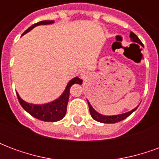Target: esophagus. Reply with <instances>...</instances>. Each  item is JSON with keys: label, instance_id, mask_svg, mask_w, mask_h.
<instances>
[{"label": "esophagus", "instance_id": "obj_1", "mask_svg": "<svg viewBox=\"0 0 159 159\" xmlns=\"http://www.w3.org/2000/svg\"><path fill=\"white\" fill-rule=\"evenodd\" d=\"M84 74V72H81V75H83Z\"/></svg>", "mask_w": 159, "mask_h": 159}]
</instances>
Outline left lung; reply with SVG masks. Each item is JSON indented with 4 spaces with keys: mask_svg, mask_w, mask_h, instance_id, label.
<instances>
[{
    "mask_svg": "<svg viewBox=\"0 0 159 159\" xmlns=\"http://www.w3.org/2000/svg\"><path fill=\"white\" fill-rule=\"evenodd\" d=\"M130 40L132 41L133 42H137L139 43L141 46H143L142 42H140V40L138 38V36L133 32H130L129 35ZM88 104H89V111H90V115L91 117H93V119L96 120L98 122L100 123H117V122H120L122 120L125 119L127 117L129 116L130 114L133 113L134 111L136 110V108H134L132 111H130L129 112H126V113L123 114H119V115H114V116H105V115H102V114H100L99 112H97L96 111L93 109L92 106L90 105V103L88 101Z\"/></svg>",
    "mask_w": 159,
    "mask_h": 159,
    "instance_id": "obj_1",
    "label": "left lung"
}]
</instances>
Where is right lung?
Listing matches in <instances>:
<instances>
[{"label": "right lung", "instance_id": "obj_1", "mask_svg": "<svg viewBox=\"0 0 159 159\" xmlns=\"http://www.w3.org/2000/svg\"><path fill=\"white\" fill-rule=\"evenodd\" d=\"M52 20H45V21H41L33 25L30 27L29 29H27L23 33V35H25L27 32L30 31L33 28H35L36 26L42 25H50L52 24ZM22 35V36H23ZM83 80H81L79 77H74L73 79L70 81L67 86L66 88V90L63 92L61 96L59 97L57 100H53L52 102L48 104H43V105H34V104H30L25 102V100H23L19 97V93H17L18 100L19 103L21 105V107L25 110L30 113L32 117H36L37 119L45 121V122H57L61 120L63 117L66 116V109H67V104L69 100L70 95V89L74 83H82Z\"/></svg>", "mask_w": 159, "mask_h": 159}]
</instances>
